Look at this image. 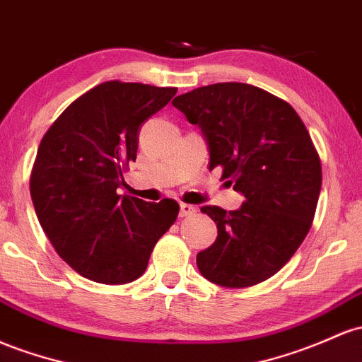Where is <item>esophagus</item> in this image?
<instances>
[{"mask_svg": "<svg viewBox=\"0 0 362 362\" xmlns=\"http://www.w3.org/2000/svg\"><path fill=\"white\" fill-rule=\"evenodd\" d=\"M196 213V208H194L192 204H185V202H182L180 204V216H190V214Z\"/></svg>", "mask_w": 362, "mask_h": 362, "instance_id": "34e87169", "label": "esophagus"}]
</instances>
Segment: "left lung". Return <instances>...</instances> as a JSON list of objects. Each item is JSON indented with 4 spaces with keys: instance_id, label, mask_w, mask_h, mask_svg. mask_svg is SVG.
Instances as JSON below:
<instances>
[{
    "instance_id": "obj_1",
    "label": "left lung",
    "mask_w": 362,
    "mask_h": 362,
    "mask_svg": "<svg viewBox=\"0 0 362 362\" xmlns=\"http://www.w3.org/2000/svg\"><path fill=\"white\" fill-rule=\"evenodd\" d=\"M201 129L209 170L245 197L239 209L204 206L218 237L197 254L206 280L244 288L273 276L311 228L321 190V163L308 129L284 99L240 82H220L173 99Z\"/></svg>"
}]
</instances>
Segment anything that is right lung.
<instances>
[{
    "instance_id": "add662e5",
    "label": "right lung",
    "mask_w": 362,
    "mask_h": 362,
    "mask_svg": "<svg viewBox=\"0 0 362 362\" xmlns=\"http://www.w3.org/2000/svg\"><path fill=\"white\" fill-rule=\"evenodd\" d=\"M175 94V87L105 82L75 99L42 137L30 197L47 239L78 275L106 285L137 280L177 220V201L117 194L137 158L142 123Z\"/></svg>"
}]
</instances>
